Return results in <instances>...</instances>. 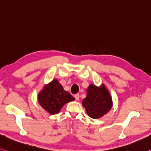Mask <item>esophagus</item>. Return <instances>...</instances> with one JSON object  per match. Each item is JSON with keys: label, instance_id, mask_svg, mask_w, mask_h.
I'll return each mask as SVG.
<instances>
[{"label": "esophagus", "instance_id": "esophagus-1", "mask_svg": "<svg viewBox=\"0 0 151 151\" xmlns=\"http://www.w3.org/2000/svg\"><path fill=\"white\" fill-rule=\"evenodd\" d=\"M74 97H75V99L76 100V101H78L79 97H80V96H79L78 94H76L75 95H74Z\"/></svg>", "mask_w": 151, "mask_h": 151}]
</instances>
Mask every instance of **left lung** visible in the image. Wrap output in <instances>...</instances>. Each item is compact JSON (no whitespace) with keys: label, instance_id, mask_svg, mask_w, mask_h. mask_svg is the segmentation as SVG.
<instances>
[{"label":"left lung","instance_id":"1","mask_svg":"<svg viewBox=\"0 0 151 151\" xmlns=\"http://www.w3.org/2000/svg\"><path fill=\"white\" fill-rule=\"evenodd\" d=\"M82 105L90 117L98 119L111 109L112 99L105 86L98 88L91 84L88 88L86 97L83 100Z\"/></svg>","mask_w":151,"mask_h":151}]
</instances>
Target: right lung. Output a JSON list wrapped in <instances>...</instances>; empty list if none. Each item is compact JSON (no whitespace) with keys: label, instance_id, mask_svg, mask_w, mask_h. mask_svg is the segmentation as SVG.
Returning a JSON list of instances; mask_svg holds the SVG:
<instances>
[{"label":"right lung","instance_id":"obj_1","mask_svg":"<svg viewBox=\"0 0 151 151\" xmlns=\"http://www.w3.org/2000/svg\"><path fill=\"white\" fill-rule=\"evenodd\" d=\"M38 99L42 107L50 114L59 113L65 104L74 100L57 80H52L38 94Z\"/></svg>","mask_w":151,"mask_h":151}]
</instances>
